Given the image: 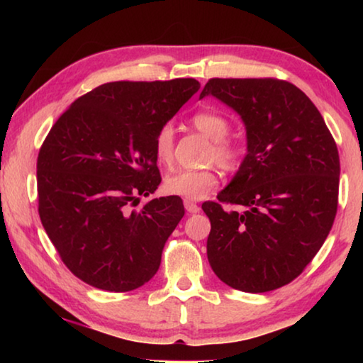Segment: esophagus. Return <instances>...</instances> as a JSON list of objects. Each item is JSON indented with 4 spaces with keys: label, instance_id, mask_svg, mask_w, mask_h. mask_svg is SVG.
Instances as JSON below:
<instances>
[{
    "label": "esophagus",
    "instance_id": "34e87169",
    "mask_svg": "<svg viewBox=\"0 0 363 363\" xmlns=\"http://www.w3.org/2000/svg\"><path fill=\"white\" fill-rule=\"evenodd\" d=\"M184 206H186L187 213H199L200 211V206L190 200H184Z\"/></svg>",
    "mask_w": 363,
    "mask_h": 363
}]
</instances>
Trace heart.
Instances as JSON below:
<instances>
[{
  "label": "heart",
  "instance_id": "1",
  "mask_svg": "<svg viewBox=\"0 0 363 363\" xmlns=\"http://www.w3.org/2000/svg\"><path fill=\"white\" fill-rule=\"evenodd\" d=\"M196 131L213 140L208 160H216L219 167L233 169L240 162L242 147L237 140L229 139L230 121L218 110H200L190 118ZM174 153V128L164 123L153 136V155L160 164H169ZM218 186V173L214 168L179 169L164 177L163 189L169 195L182 196L186 200H200Z\"/></svg>",
  "mask_w": 363,
  "mask_h": 363
}]
</instances>
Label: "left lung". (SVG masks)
Wrapping results in <instances>:
<instances>
[{"mask_svg": "<svg viewBox=\"0 0 363 363\" xmlns=\"http://www.w3.org/2000/svg\"><path fill=\"white\" fill-rule=\"evenodd\" d=\"M205 96L242 116L248 145L219 201L201 205L211 223L208 261L235 290H277L314 259L333 225L336 143L309 97L284 79L211 78L200 99Z\"/></svg>", "mask_w": 363, "mask_h": 363, "instance_id": "8db88e82", "label": "left lung"}]
</instances>
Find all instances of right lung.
Wrapping results in <instances>:
<instances>
[{
    "label": "right lung",
    "mask_w": 363,
    "mask_h": 363,
    "mask_svg": "<svg viewBox=\"0 0 363 363\" xmlns=\"http://www.w3.org/2000/svg\"><path fill=\"white\" fill-rule=\"evenodd\" d=\"M199 89L194 78L106 83L54 123L36 162L38 213L60 259L84 284L123 293L157 274L182 200L134 206L162 182L153 136Z\"/></svg>",
    "instance_id": "right-lung-1"
}]
</instances>
